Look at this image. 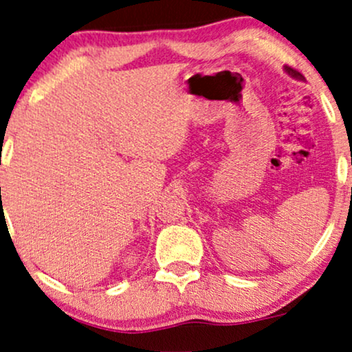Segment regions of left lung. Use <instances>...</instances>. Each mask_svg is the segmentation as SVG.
<instances>
[{
  "label": "left lung",
  "instance_id": "obj_1",
  "mask_svg": "<svg viewBox=\"0 0 352 352\" xmlns=\"http://www.w3.org/2000/svg\"><path fill=\"white\" fill-rule=\"evenodd\" d=\"M285 72H287L288 75H292L293 78H298V80H301V74L296 72V70L292 69V67H285Z\"/></svg>",
  "mask_w": 352,
  "mask_h": 352
}]
</instances>
